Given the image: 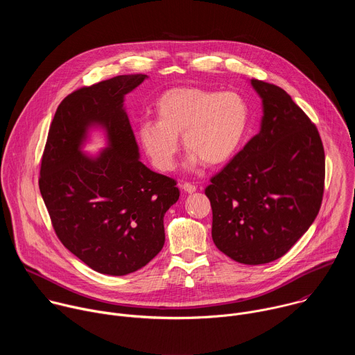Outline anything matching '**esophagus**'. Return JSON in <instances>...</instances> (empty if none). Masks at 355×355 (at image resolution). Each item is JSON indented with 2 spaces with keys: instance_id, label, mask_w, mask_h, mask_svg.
I'll return each mask as SVG.
<instances>
[{
  "instance_id": "esophagus-1",
  "label": "esophagus",
  "mask_w": 355,
  "mask_h": 355,
  "mask_svg": "<svg viewBox=\"0 0 355 355\" xmlns=\"http://www.w3.org/2000/svg\"><path fill=\"white\" fill-rule=\"evenodd\" d=\"M181 188H182L185 192H188V193H192V192L196 191V187H195L193 184H191V182H184V184L181 185Z\"/></svg>"
}]
</instances>
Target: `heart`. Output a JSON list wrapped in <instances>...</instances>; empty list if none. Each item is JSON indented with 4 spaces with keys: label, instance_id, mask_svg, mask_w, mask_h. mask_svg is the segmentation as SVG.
Listing matches in <instances>:
<instances>
[{
    "label": "heart",
    "instance_id": "heart-1",
    "mask_svg": "<svg viewBox=\"0 0 355 355\" xmlns=\"http://www.w3.org/2000/svg\"><path fill=\"white\" fill-rule=\"evenodd\" d=\"M156 115L139 125L137 137L162 171L175 166L178 136L191 151L188 166H220L236 156L250 126V107L236 91L173 88L157 99Z\"/></svg>",
    "mask_w": 355,
    "mask_h": 355
}]
</instances>
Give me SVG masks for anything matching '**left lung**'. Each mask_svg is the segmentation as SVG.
Masks as SVG:
<instances>
[{
    "label": "left lung",
    "mask_w": 355,
    "mask_h": 355,
    "mask_svg": "<svg viewBox=\"0 0 355 355\" xmlns=\"http://www.w3.org/2000/svg\"><path fill=\"white\" fill-rule=\"evenodd\" d=\"M263 101L260 132L211 180L212 239L232 260L259 266L279 257L316 219L324 189V148L308 115L282 88L252 78Z\"/></svg>",
    "instance_id": "obj_1"
}]
</instances>
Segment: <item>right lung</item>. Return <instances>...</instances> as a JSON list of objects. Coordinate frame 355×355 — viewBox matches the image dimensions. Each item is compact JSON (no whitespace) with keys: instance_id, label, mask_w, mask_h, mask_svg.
<instances>
[{"instance_id":"right-lung-1","label":"right lung","mask_w":355,"mask_h":355,"mask_svg":"<svg viewBox=\"0 0 355 355\" xmlns=\"http://www.w3.org/2000/svg\"><path fill=\"white\" fill-rule=\"evenodd\" d=\"M146 74L116 76L67 95L50 125L39 189L53 229L96 272L126 275L153 260L166 240L164 214L180 198L177 182L147 168L123 108ZM107 132L96 158L80 147L91 127Z\"/></svg>"}]
</instances>
